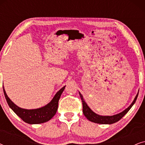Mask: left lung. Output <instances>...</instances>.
<instances>
[{"label":"left lung","instance_id":"1","mask_svg":"<svg viewBox=\"0 0 145 145\" xmlns=\"http://www.w3.org/2000/svg\"><path fill=\"white\" fill-rule=\"evenodd\" d=\"M138 92L137 93V94L136 95L135 98L134 100L133 101L131 104L127 108H126L125 110L123 111L122 112L120 113V114L114 115V116H100V115L96 114V113L93 112V111L89 108V106L87 105L86 102H85V100H84V98H83L82 95L80 94V92H79V95H80V97L81 100H82V112L83 114L84 115V116L86 117L89 121H90L99 124H112L118 121H120L121 119L129 112V110L131 108V107L133 106L135 103L137 98L138 97Z\"/></svg>","mask_w":145,"mask_h":145}]
</instances>
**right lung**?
I'll list each match as a JSON object with an SVG mask.
<instances>
[{"mask_svg":"<svg viewBox=\"0 0 145 145\" xmlns=\"http://www.w3.org/2000/svg\"><path fill=\"white\" fill-rule=\"evenodd\" d=\"M65 86H63L56 93L55 96L49 103L41 108L32 110H27L20 108L16 106L7 96L6 91L3 87L4 94L7 102L10 108L13 110V112L20 117L24 121L29 124H39L47 122L51 120L56 114L58 109L59 100L62 94Z\"/></svg>","mask_w":145,"mask_h":145,"instance_id":"add662e5","label":"right lung"}]
</instances>
